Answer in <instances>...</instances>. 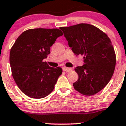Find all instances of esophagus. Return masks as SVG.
<instances>
[{"instance_id": "obj_1", "label": "esophagus", "mask_w": 126, "mask_h": 126, "mask_svg": "<svg viewBox=\"0 0 126 126\" xmlns=\"http://www.w3.org/2000/svg\"><path fill=\"white\" fill-rule=\"evenodd\" d=\"M63 70L64 71H66V72H70V71H72V68H67V67H63Z\"/></svg>"}]
</instances>
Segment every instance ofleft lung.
Masks as SVG:
<instances>
[{"label": "left lung", "mask_w": 126, "mask_h": 126, "mask_svg": "<svg viewBox=\"0 0 126 126\" xmlns=\"http://www.w3.org/2000/svg\"><path fill=\"white\" fill-rule=\"evenodd\" d=\"M68 45L76 55H83L85 64L75 71L79 79L73 84L77 91L91 96L108 84L115 70L116 57L110 39L100 29L88 24L62 27Z\"/></svg>", "instance_id": "1"}]
</instances>
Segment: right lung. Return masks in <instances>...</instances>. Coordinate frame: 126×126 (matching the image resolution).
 I'll return each mask as SVG.
<instances>
[{
	"mask_svg": "<svg viewBox=\"0 0 126 126\" xmlns=\"http://www.w3.org/2000/svg\"><path fill=\"white\" fill-rule=\"evenodd\" d=\"M63 34L58 29H31L22 32L10 51V64L14 80L28 97L41 98L52 92L60 67L49 66L43 60L50 53V47Z\"/></svg>",
	"mask_w": 126,
	"mask_h": 126,
	"instance_id": "right-lung-1",
	"label": "right lung"
}]
</instances>
